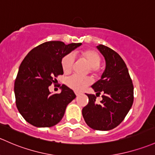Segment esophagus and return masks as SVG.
Returning <instances> with one entry per match:
<instances>
[{"mask_svg":"<svg viewBox=\"0 0 155 155\" xmlns=\"http://www.w3.org/2000/svg\"><path fill=\"white\" fill-rule=\"evenodd\" d=\"M75 94H76V96H79V94H81V93H79V92H75Z\"/></svg>","mask_w":155,"mask_h":155,"instance_id":"34e87169","label":"esophagus"}]
</instances>
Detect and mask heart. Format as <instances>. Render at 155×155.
Returning <instances> with one entry per match:
<instances>
[{"mask_svg":"<svg viewBox=\"0 0 155 155\" xmlns=\"http://www.w3.org/2000/svg\"><path fill=\"white\" fill-rule=\"evenodd\" d=\"M80 58L90 66V71L95 76H98L101 73V68L99 66L101 61L100 55L97 51L93 50H84L80 53ZM75 62V58L73 54L66 55L61 60V67L64 73L71 72ZM66 84L69 87L76 91H82L86 86L92 83L90 77H81L73 75L69 76L65 80Z\"/></svg>","mask_w":155,"mask_h":155,"instance_id":"1","label":"heart"}]
</instances>
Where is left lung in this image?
<instances>
[{
    "instance_id": "8db88e82",
    "label": "left lung",
    "mask_w": 155,
    "mask_h": 155,
    "mask_svg": "<svg viewBox=\"0 0 155 155\" xmlns=\"http://www.w3.org/2000/svg\"><path fill=\"white\" fill-rule=\"evenodd\" d=\"M105 59V69L101 79L91 87L99 96L96 102L94 94H86L88 104L82 109V116L89 127L98 131L116 128L124 120L134 102V86L128 70L121 56L105 45L97 47Z\"/></svg>"
}]
</instances>
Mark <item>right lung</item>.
I'll return each instance as SVG.
<instances>
[{
  "instance_id": "1",
  "label": "right lung",
  "mask_w": 155,
  "mask_h": 155,
  "mask_svg": "<svg viewBox=\"0 0 155 155\" xmlns=\"http://www.w3.org/2000/svg\"><path fill=\"white\" fill-rule=\"evenodd\" d=\"M81 45L47 41L32 49L24 58L15 81L14 91L18 110L27 123L47 128L61 121L67 105L76 95L64 84L61 86L60 94H52L49 86L64 73L63 57Z\"/></svg>"
}]
</instances>
